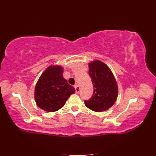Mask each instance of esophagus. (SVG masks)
I'll use <instances>...</instances> for the list:
<instances>
[{
    "instance_id": "esophagus-1",
    "label": "esophagus",
    "mask_w": 156,
    "mask_h": 156,
    "mask_svg": "<svg viewBox=\"0 0 156 156\" xmlns=\"http://www.w3.org/2000/svg\"><path fill=\"white\" fill-rule=\"evenodd\" d=\"M74 87L75 88V91L76 93H78V92H80V86L78 84H76Z\"/></svg>"
}]
</instances>
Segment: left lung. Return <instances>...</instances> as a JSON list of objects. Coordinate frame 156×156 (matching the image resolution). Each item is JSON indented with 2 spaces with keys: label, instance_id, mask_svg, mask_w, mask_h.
Instances as JSON below:
<instances>
[{
  "label": "left lung",
  "instance_id": "left-lung-1",
  "mask_svg": "<svg viewBox=\"0 0 156 156\" xmlns=\"http://www.w3.org/2000/svg\"><path fill=\"white\" fill-rule=\"evenodd\" d=\"M88 74L93 84V94L84 104L91 110L102 112L107 110L117 100L118 87L113 74L108 66L99 60L89 64Z\"/></svg>",
  "mask_w": 156,
  "mask_h": 156
}]
</instances>
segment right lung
<instances>
[{
  "instance_id": "obj_1",
  "label": "right lung",
  "mask_w": 156,
  "mask_h": 156,
  "mask_svg": "<svg viewBox=\"0 0 156 156\" xmlns=\"http://www.w3.org/2000/svg\"><path fill=\"white\" fill-rule=\"evenodd\" d=\"M63 68L51 66L41 74L35 88V99L38 107L48 112H54L64 107L74 88L63 78Z\"/></svg>"
}]
</instances>
